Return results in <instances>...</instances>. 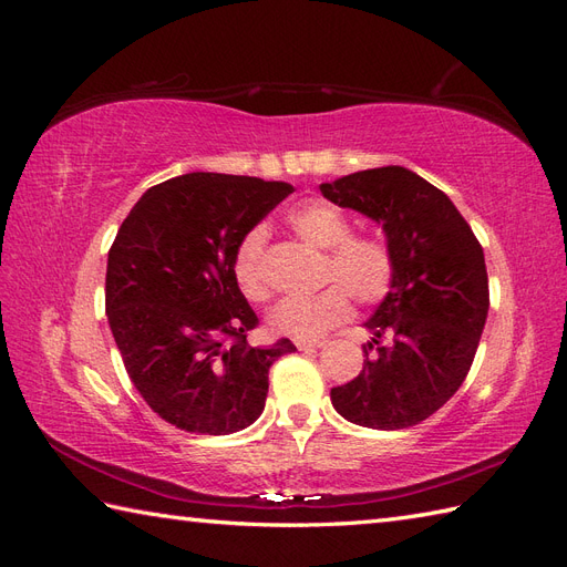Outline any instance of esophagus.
<instances>
[{
	"mask_svg": "<svg viewBox=\"0 0 567 567\" xmlns=\"http://www.w3.org/2000/svg\"><path fill=\"white\" fill-rule=\"evenodd\" d=\"M293 346H296L298 350H315V348H321V346H323V340H305V338H296V340H293Z\"/></svg>",
	"mask_w": 567,
	"mask_h": 567,
	"instance_id": "obj_1",
	"label": "esophagus"
}]
</instances>
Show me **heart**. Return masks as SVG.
Segmentation results:
<instances>
[{"mask_svg":"<svg viewBox=\"0 0 567 567\" xmlns=\"http://www.w3.org/2000/svg\"><path fill=\"white\" fill-rule=\"evenodd\" d=\"M288 225L305 244L326 250L321 293L288 298L274 307L269 326L281 336L319 338L352 312L350 296L364 307L383 302L394 286V255L379 236H354L352 221L329 203H307L288 215ZM267 231L255 227L234 250V279L252 302H265L271 281L265 267Z\"/></svg>","mask_w":567,"mask_h":567,"instance_id":"1","label":"heart"}]
</instances>
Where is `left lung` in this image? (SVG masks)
<instances>
[{
    "label": "left lung",
    "instance_id": "obj_1",
    "mask_svg": "<svg viewBox=\"0 0 567 567\" xmlns=\"http://www.w3.org/2000/svg\"><path fill=\"white\" fill-rule=\"evenodd\" d=\"M321 194L379 221L394 286L367 321L357 379L331 390L340 416L400 431L433 416L466 381L489 310L483 246L447 194L400 165L362 169Z\"/></svg>",
    "mask_w": 567,
    "mask_h": 567
}]
</instances>
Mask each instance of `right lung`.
<instances>
[{
    "mask_svg": "<svg viewBox=\"0 0 567 567\" xmlns=\"http://www.w3.org/2000/svg\"><path fill=\"white\" fill-rule=\"evenodd\" d=\"M286 182L192 173L151 186L109 250L106 315L144 402L179 431L229 435L260 419L288 338L248 342L257 315L234 250L293 194Z\"/></svg>",
    "mask_w": 567,
    "mask_h": 567,
    "instance_id": "obj_1",
    "label": "right lung"
}]
</instances>
